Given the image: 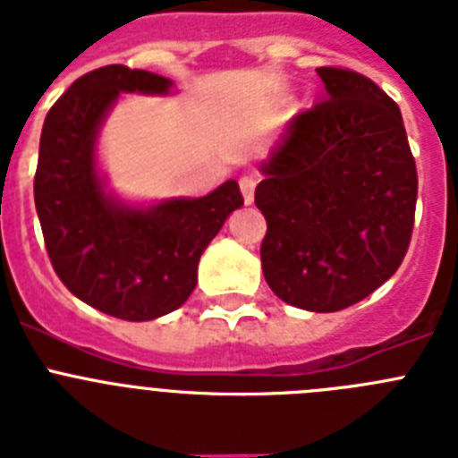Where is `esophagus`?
I'll list each match as a JSON object with an SVG mask.
<instances>
[{
    "label": "esophagus",
    "instance_id": "esophagus-1",
    "mask_svg": "<svg viewBox=\"0 0 458 458\" xmlns=\"http://www.w3.org/2000/svg\"><path fill=\"white\" fill-rule=\"evenodd\" d=\"M254 190H257V179L254 176H242L241 179V192L245 204H252L254 201Z\"/></svg>",
    "mask_w": 458,
    "mask_h": 458
}]
</instances>
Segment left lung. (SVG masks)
<instances>
[{"label": "left lung", "instance_id": "8db88e82", "mask_svg": "<svg viewBox=\"0 0 458 458\" xmlns=\"http://www.w3.org/2000/svg\"><path fill=\"white\" fill-rule=\"evenodd\" d=\"M327 98L298 114L259 165L268 222L261 268L279 301L339 311L374 293L406 257L418 169L402 112L355 71L317 68Z\"/></svg>", "mask_w": 458, "mask_h": 458}]
</instances>
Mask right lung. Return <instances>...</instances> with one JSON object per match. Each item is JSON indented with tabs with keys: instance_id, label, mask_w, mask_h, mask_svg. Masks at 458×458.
I'll use <instances>...</instances> for the list:
<instances>
[{
	"instance_id": "add662e5",
	"label": "right lung",
	"mask_w": 458,
	"mask_h": 458,
	"mask_svg": "<svg viewBox=\"0 0 458 458\" xmlns=\"http://www.w3.org/2000/svg\"><path fill=\"white\" fill-rule=\"evenodd\" d=\"M172 87L156 72L98 68L68 87L40 132L34 199L52 266L72 295L123 321L179 310L204 250L242 206L236 181L157 204H131L107 190L98 135L119 96H169Z\"/></svg>"
}]
</instances>
